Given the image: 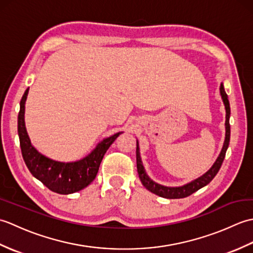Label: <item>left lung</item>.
Listing matches in <instances>:
<instances>
[{
  "label": "left lung",
  "mask_w": 253,
  "mask_h": 253,
  "mask_svg": "<svg viewBox=\"0 0 253 253\" xmlns=\"http://www.w3.org/2000/svg\"><path fill=\"white\" fill-rule=\"evenodd\" d=\"M219 91H221V95L225 105V110H226V122H225V128H226V133H225V141L223 144L222 151L219 153L218 158L216 159L215 163L213 164V166L210 169L206 174H203L201 177L199 178L192 180L191 182L187 185H184L181 187H166L159 185L157 182H154L149 178V176L147 175L146 170H144V168L141 162V158H140V152H139V146H138V141H137V149H136V158H137V169H138V174H139V178H140L142 185L147 188L148 190L151 192L155 193L162 198L166 199H180V198H186L188 196L192 195L193 192H196L197 190L201 189L202 187L207 186L210 181H211L215 175L218 173L219 169H221L222 163L225 158V154H226L228 144H229V139H230V125H229V116H230V106H229V101H228V96L225 92L223 84H221V88H219Z\"/></svg>",
  "instance_id": "left-lung-1"
}]
</instances>
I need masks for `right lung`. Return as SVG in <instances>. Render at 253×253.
<instances>
[{
  "label": "right lung",
  "mask_w": 253,
  "mask_h": 253,
  "mask_svg": "<svg viewBox=\"0 0 253 253\" xmlns=\"http://www.w3.org/2000/svg\"><path fill=\"white\" fill-rule=\"evenodd\" d=\"M28 91L29 88L25 91L20 100V110L18 113L19 143L27 168L45 187L60 195H69L84 189L93 181L107 149L123 132H117L103 139L92 152L76 162L64 163L51 160L37 151L31 144L26 130L25 103Z\"/></svg>",
  "instance_id": "add662e5"
}]
</instances>
